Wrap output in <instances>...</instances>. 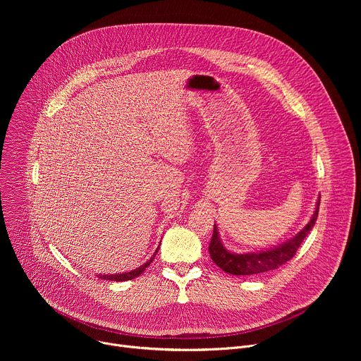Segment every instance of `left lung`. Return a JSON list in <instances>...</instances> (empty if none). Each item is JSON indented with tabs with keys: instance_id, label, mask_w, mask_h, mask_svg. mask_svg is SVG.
I'll return each mask as SVG.
<instances>
[{
	"instance_id": "obj_1",
	"label": "left lung",
	"mask_w": 361,
	"mask_h": 361,
	"mask_svg": "<svg viewBox=\"0 0 361 361\" xmlns=\"http://www.w3.org/2000/svg\"><path fill=\"white\" fill-rule=\"evenodd\" d=\"M319 207H320V197L316 205V210L302 230H300L293 238L284 241L280 245L271 247L269 250L254 251V252H244L237 254L230 250H227L221 241L219 227L214 224L213 237L210 243V257L212 260L226 273L233 276H255L260 273H266L270 270H276L288 260L293 259L297 248L302 243V240L307 237V234L312 231L317 221L319 216Z\"/></svg>"
}]
</instances>
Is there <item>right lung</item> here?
Returning a JSON list of instances; mask_svg holds the SVG:
<instances>
[{"label": "right lung", "instance_id": "1", "mask_svg": "<svg viewBox=\"0 0 361 361\" xmlns=\"http://www.w3.org/2000/svg\"><path fill=\"white\" fill-rule=\"evenodd\" d=\"M160 247V245H159ZM159 252V248L156 250V252L152 254L151 259L148 262H145L142 266H140L138 269L135 270H131V271H127V273H120V274H98L97 277L101 279V280H111V281H127V280H133L138 276H141V273L151 264V262L154 260V257H156V254Z\"/></svg>", "mask_w": 361, "mask_h": 361}]
</instances>
